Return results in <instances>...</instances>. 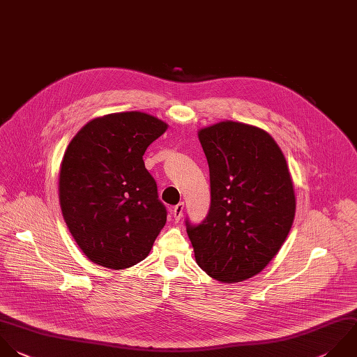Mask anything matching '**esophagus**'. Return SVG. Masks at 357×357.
Segmentation results:
<instances>
[{"label": "esophagus", "instance_id": "obj_1", "mask_svg": "<svg viewBox=\"0 0 357 357\" xmlns=\"http://www.w3.org/2000/svg\"><path fill=\"white\" fill-rule=\"evenodd\" d=\"M183 211H184V204L183 202H178L174 209H173V216H174V220L176 222H180V219L183 218Z\"/></svg>", "mask_w": 357, "mask_h": 357}]
</instances>
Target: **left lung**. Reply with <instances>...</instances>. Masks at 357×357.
<instances>
[{
  "label": "left lung",
  "instance_id": "left-lung-1",
  "mask_svg": "<svg viewBox=\"0 0 357 357\" xmlns=\"http://www.w3.org/2000/svg\"><path fill=\"white\" fill-rule=\"evenodd\" d=\"M209 166L206 218L185 229L197 264L234 283L261 272L276 255L296 211L286 159L273 138L252 126L223 121L198 134Z\"/></svg>",
  "mask_w": 357,
  "mask_h": 357
}]
</instances>
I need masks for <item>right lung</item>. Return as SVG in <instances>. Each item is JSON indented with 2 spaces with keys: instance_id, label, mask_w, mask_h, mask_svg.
<instances>
[{
  "instance_id": "add662e5",
  "label": "right lung",
  "mask_w": 357,
  "mask_h": 357,
  "mask_svg": "<svg viewBox=\"0 0 357 357\" xmlns=\"http://www.w3.org/2000/svg\"><path fill=\"white\" fill-rule=\"evenodd\" d=\"M167 126L128 112L89 121L70 142L60 172L64 220L95 264L124 269L146 258L167 209L144 153Z\"/></svg>"
}]
</instances>
